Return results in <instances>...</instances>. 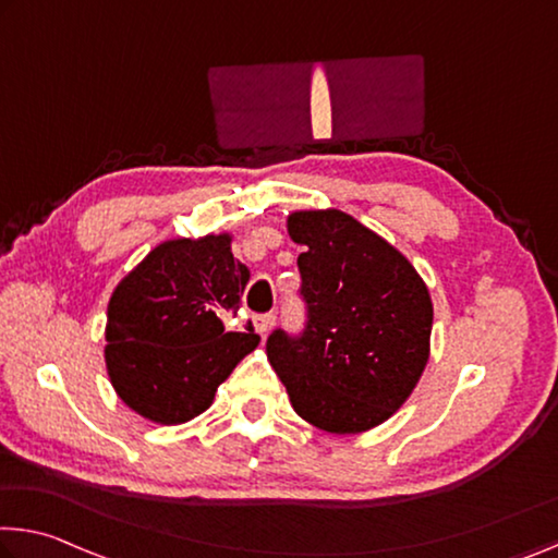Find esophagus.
Listing matches in <instances>:
<instances>
[{
	"mask_svg": "<svg viewBox=\"0 0 558 558\" xmlns=\"http://www.w3.org/2000/svg\"><path fill=\"white\" fill-rule=\"evenodd\" d=\"M253 325H255V330H258L260 335H268L272 330V325H276V315H272V313L255 315L253 317Z\"/></svg>",
	"mask_w": 558,
	"mask_h": 558,
	"instance_id": "34e87169",
	"label": "esophagus"
}]
</instances>
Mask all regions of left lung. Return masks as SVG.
<instances>
[{
  "label": "left lung",
  "instance_id": "8db88e82",
  "mask_svg": "<svg viewBox=\"0 0 558 558\" xmlns=\"http://www.w3.org/2000/svg\"><path fill=\"white\" fill-rule=\"evenodd\" d=\"M288 233L307 320L265 350L293 410L332 435L373 429L400 410L429 357L432 300L400 251L342 210H298Z\"/></svg>",
  "mask_w": 558,
  "mask_h": 558
}]
</instances>
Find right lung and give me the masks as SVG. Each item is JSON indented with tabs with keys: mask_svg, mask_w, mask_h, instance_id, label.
Returning <instances> with one entry per match:
<instances>
[{
	"mask_svg": "<svg viewBox=\"0 0 558 558\" xmlns=\"http://www.w3.org/2000/svg\"><path fill=\"white\" fill-rule=\"evenodd\" d=\"M251 272L231 235L156 245L109 300L106 367L113 390L141 417L179 424L214 402L218 385L258 348L253 325L226 330Z\"/></svg>",
	"mask_w": 558,
	"mask_h": 558,
	"instance_id": "1",
	"label": "right lung"
}]
</instances>
